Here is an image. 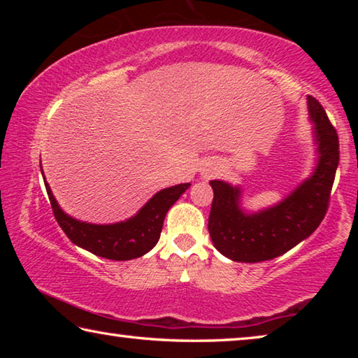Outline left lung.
<instances>
[{"mask_svg":"<svg viewBox=\"0 0 358 358\" xmlns=\"http://www.w3.org/2000/svg\"><path fill=\"white\" fill-rule=\"evenodd\" d=\"M308 112L314 123L317 162L310 178L273 207L257 213L241 208V189L221 180H211L208 230L222 256L235 262H262L292 250L319 227L327 213L339 162V142L320 102L308 96Z\"/></svg>","mask_w":358,"mask_h":358,"instance_id":"left-lung-1","label":"left lung"}]
</instances>
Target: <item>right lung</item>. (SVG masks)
<instances>
[{
  "mask_svg": "<svg viewBox=\"0 0 358 358\" xmlns=\"http://www.w3.org/2000/svg\"><path fill=\"white\" fill-rule=\"evenodd\" d=\"M44 183L55 220L72 243L96 256L110 260L137 259L153 250L159 240L169 208L191 186V183H181L161 189L138 210L136 216L126 221L115 224H90L66 215L59 208L57 199L53 197L45 178Z\"/></svg>",
  "mask_w": 358,
  "mask_h": 358,
  "instance_id": "1",
  "label": "right lung"
}]
</instances>
